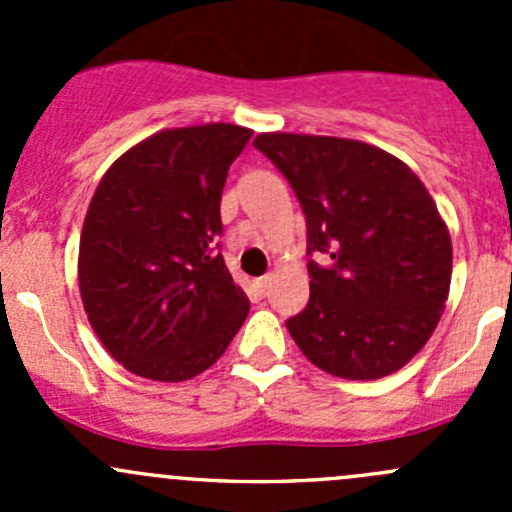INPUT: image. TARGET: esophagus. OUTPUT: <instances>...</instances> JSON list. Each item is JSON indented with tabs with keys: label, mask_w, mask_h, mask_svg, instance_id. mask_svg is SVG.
<instances>
[{
	"label": "esophagus",
	"mask_w": 512,
	"mask_h": 512,
	"mask_svg": "<svg viewBox=\"0 0 512 512\" xmlns=\"http://www.w3.org/2000/svg\"><path fill=\"white\" fill-rule=\"evenodd\" d=\"M270 285H272V275H265V277H260V280H257V287H260L262 292H265V289Z\"/></svg>",
	"instance_id": "34e87169"
}]
</instances>
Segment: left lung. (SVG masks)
Returning a JSON list of instances; mask_svg holds the SVG:
<instances>
[{
  "label": "left lung",
  "mask_w": 512,
  "mask_h": 512,
  "mask_svg": "<svg viewBox=\"0 0 512 512\" xmlns=\"http://www.w3.org/2000/svg\"><path fill=\"white\" fill-rule=\"evenodd\" d=\"M307 218L309 302L287 329L314 366L371 381L421 352L448 299L453 247L414 170L361 141L260 133Z\"/></svg>",
  "instance_id": "1"
}]
</instances>
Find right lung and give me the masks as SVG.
<instances>
[{"label": "right lung", "mask_w": 512, "mask_h": 512, "mask_svg": "<svg viewBox=\"0 0 512 512\" xmlns=\"http://www.w3.org/2000/svg\"><path fill=\"white\" fill-rule=\"evenodd\" d=\"M252 131L168 128L98 183L79 245V289L96 337L131 374L188 381L223 356L250 312L220 252V198Z\"/></svg>", "instance_id": "obj_1"}]
</instances>
